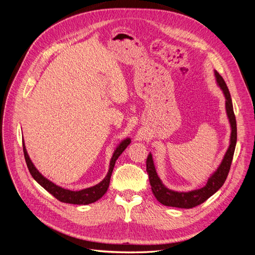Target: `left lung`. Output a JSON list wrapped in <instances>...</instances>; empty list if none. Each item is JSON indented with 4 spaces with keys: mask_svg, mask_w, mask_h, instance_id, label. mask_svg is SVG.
<instances>
[{
    "mask_svg": "<svg viewBox=\"0 0 255 255\" xmlns=\"http://www.w3.org/2000/svg\"><path fill=\"white\" fill-rule=\"evenodd\" d=\"M215 78L217 85L223 90L224 95L226 97V111L227 116L231 125V136H230V145L225 154V157L221 161L218 168L213 172V175L209 178L207 184L203 187L194 190L191 192H175L171 191L164 185L159 178L157 171L154 168V164L152 160L151 153L148 154L146 160V170L149 176V182L151 185V190L157 200L166 205V207H175L181 209H192L197 207L205 200L209 199L212 195H214L219 188L224 185L226 179L228 177L230 167L233 160V154L237 141V128H236V120L233 111V105L231 95H230L229 89L225 83L224 78L219 75L217 71H214Z\"/></svg>",
    "mask_w": 255,
    "mask_h": 255,
    "instance_id": "obj_1",
    "label": "left lung"
}]
</instances>
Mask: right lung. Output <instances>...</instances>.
<instances>
[{
  "mask_svg": "<svg viewBox=\"0 0 255 255\" xmlns=\"http://www.w3.org/2000/svg\"><path fill=\"white\" fill-rule=\"evenodd\" d=\"M130 142H131V139L129 137L123 139V141L120 143V145L117 147V149L114 150L111 161H110L108 174H107V176L105 177L103 181L94 186L85 188V190H81V191L65 190V188L56 185L55 183L50 181V180H47L44 176L41 175L39 170L35 167L34 164H32L31 160L29 159V155L26 151L24 141H23V152H24V158H25L27 167H28V170L30 172L31 177L34 178L36 181L44 188V190H46L48 193L52 194L56 199H58L61 202L86 205V204L93 203V202L97 201L105 195V193L107 192V190H108L109 184H110V178L112 175L114 165H116V161L119 159L122 152L127 148V146L130 144Z\"/></svg>",
  "mask_w": 255,
  "mask_h": 255,
  "instance_id": "add662e5",
  "label": "right lung"
}]
</instances>
